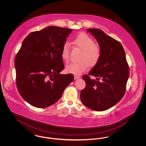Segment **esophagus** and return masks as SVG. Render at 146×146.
<instances>
[{
	"label": "esophagus",
	"instance_id": "1",
	"mask_svg": "<svg viewBox=\"0 0 146 146\" xmlns=\"http://www.w3.org/2000/svg\"><path fill=\"white\" fill-rule=\"evenodd\" d=\"M80 77L78 76H76V75H75L74 76V79L75 80H76V79H79Z\"/></svg>",
	"mask_w": 146,
	"mask_h": 146
}]
</instances>
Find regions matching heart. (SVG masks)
<instances>
[{"label": "heart", "mask_w": 146, "mask_h": 146, "mask_svg": "<svg viewBox=\"0 0 146 146\" xmlns=\"http://www.w3.org/2000/svg\"><path fill=\"white\" fill-rule=\"evenodd\" d=\"M72 42L77 47L82 50L80 56L81 61L70 63L67 65L66 70L68 73L81 74L86 70L89 65L94 66L98 62L101 55V50L89 36L85 34L79 35L74 38ZM70 44L66 42L63 45L61 56L66 62L68 61L70 59Z\"/></svg>", "instance_id": "b5f03b06"}]
</instances>
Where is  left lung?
I'll use <instances>...</instances> for the list:
<instances>
[{
	"label": "left lung",
	"mask_w": 146,
	"mask_h": 146,
	"mask_svg": "<svg viewBox=\"0 0 146 146\" xmlns=\"http://www.w3.org/2000/svg\"><path fill=\"white\" fill-rule=\"evenodd\" d=\"M87 31L97 40L101 55L89 75L83 76L86 86L80 92V99L91 110L104 111L124 96L129 77V65L120 42L99 29L88 28ZM90 75L96 77L97 80H91Z\"/></svg>",
	"instance_id": "8db88e82"
}]
</instances>
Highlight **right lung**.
I'll return each mask as SVG.
<instances>
[{"mask_svg": "<svg viewBox=\"0 0 146 146\" xmlns=\"http://www.w3.org/2000/svg\"><path fill=\"white\" fill-rule=\"evenodd\" d=\"M73 29L49 26L31 33L15 58L16 82L22 97L32 106L43 108L54 104L73 82L64 69L61 51Z\"/></svg>", "mask_w": 146, "mask_h": 146, "instance_id": "obj_1", "label": "right lung"}]
</instances>
